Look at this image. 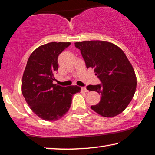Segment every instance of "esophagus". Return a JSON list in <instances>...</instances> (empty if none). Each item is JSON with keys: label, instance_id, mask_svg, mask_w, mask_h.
<instances>
[{"label": "esophagus", "instance_id": "obj_1", "mask_svg": "<svg viewBox=\"0 0 155 155\" xmlns=\"http://www.w3.org/2000/svg\"><path fill=\"white\" fill-rule=\"evenodd\" d=\"M81 90L83 91V92H88V90H87L86 87H82Z\"/></svg>", "mask_w": 155, "mask_h": 155}]
</instances>
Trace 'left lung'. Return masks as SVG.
I'll use <instances>...</instances> for the list:
<instances>
[{"instance_id":"obj_1","label":"left lung","mask_w":155,"mask_h":155,"mask_svg":"<svg viewBox=\"0 0 155 155\" xmlns=\"http://www.w3.org/2000/svg\"><path fill=\"white\" fill-rule=\"evenodd\" d=\"M87 68L94 70L101 84L89 85V91L101 94L91 108L105 117H113L126 109L136 89V76L124 51L116 45L102 40L76 42Z\"/></svg>"}]
</instances>
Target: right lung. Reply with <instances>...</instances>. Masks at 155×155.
Masks as SVG:
<instances>
[{
    "mask_svg": "<svg viewBox=\"0 0 155 155\" xmlns=\"http://www.w3.org/2000/svg\"><path fill=\"white\" fill-rule=\"evenodd\" d=\"M71 42H51L38 47L29 57L22 76L21 92L30 109L49 122L59 120L68 111L78 86L53 84L59 68L58 57Z\"/></svg>",
    "mask_w": 155,
    "mask_h": 155,
    "instance_id": "add662e5",
    "label": "right lung"
}]
</instances>
